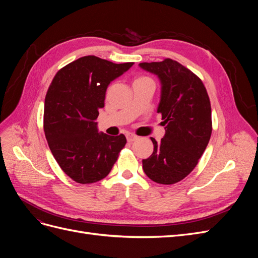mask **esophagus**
I'll return each mask as SVG.
<instances>
[{"instance_id":"obj_1","label":"esophagus","mask_w":258,"mask_h":258,"mask_svg":"<svg viewBox=\"0 0 258 258\" xmlns=\"http://www.w3.org/2000/svg\"><path fill=\"white\" fill-rule=\"evenodd\" d=\"M127 140H128V142H129V143H132L134 141H136V140H138V137H137L136 135L129 134V135L127 136Z\"/></svg>"}]
</instances>
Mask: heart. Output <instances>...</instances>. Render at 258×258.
<instances>
[{
	"instance_id": "obj_1",
	"label": "heart",
	"mask_w": 258,
	"mask_h": 258,
	"mask_svg": "<svg viewBox=\"0 0 258 258\" xmlns=\"http://www.w3.org/2000/svg\"><path fill=\"white\" fill-rule=\"evenodd\" d=\"M138 83H154V82L151 77L145 76V75H140L136 77L134 84H138Z\"/></svg>"
}]
</instances>
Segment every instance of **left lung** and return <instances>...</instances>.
I'll list each match as a JSON object with an SVG mask.
<instances>
[{
    "label": "left lung",
    "instance_id": "left-lung-1",
    "mask_svg": "<svg viewBox=\"0 0 258 258\" xmlns=\"http://www.w3.org/2000/svg\"><path fill=\"white\" fill-rule=\"evenodd\" d=\"M140 67L159 77L161 99L157 112L166 135L159 143L151 138L154 151L143 159L152 181L172 185L198 165L212 134V112L204 83L189 69L170 58L142 62Z\"/></svg>",
    "mask_w": 258,
    "mask_h": 258
}]
</instances>
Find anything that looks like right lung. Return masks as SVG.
Wrapping results in <instances>:
<instances>
[{
  "instance_id": "right-lung-1",
  "label": "right lung",
  "mask_w": 258,
  "mask_h": 258,
  "mask_svg": "<svg viewBox=\"0 0 258 258\" xmlns=\"http://www.w3.org/2000/svg\"><path fill=\"white\" fill-rule=\"evenodd\" d=\"M132 64L85 56L53 77L45 97L44 132L54 159L76 183L104 178L127 143L123 135L99 134L96 120L108 84Z\"/></svg>"
}]
</instances>
